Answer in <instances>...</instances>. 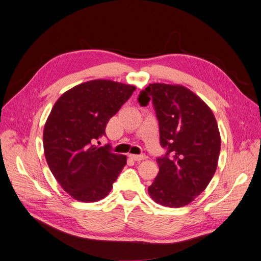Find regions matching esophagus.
I'll use <instances>...</instances> for the list:
<instances>
[{"instance_id": "esophagus-1", "label": "esophagus", "mask_w": 261, "mask_h": 261, "mask_svg": "<svg viewBox=\"0 0 261 261\" xmlns=\"http://www.w3.org/2000/svg\"><path fill=\"white\" fill-rule=\"evenodd\" d=\"M129 158L135 161H141V160H146L148 156L146 154H129Z\"/></svg>"}]
</instances>
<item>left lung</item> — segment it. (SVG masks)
Listing matches in <instances>:
<instances>
[{"label": "left lung", "instance_id": "8db88e82", "mask_svg": "<svg viewBox=\"0 0 261 261\" xmlns=\"http://www.w3.org/2000/svg\"><path fill=\"white\" fill-rule=\"evenodd\" d=\"M150 99L167 153L156 159L159 173L148 193L162 206L184 207L206 189L216 173L221 149L216 117L196 93L181 85L150 84L138 101L146 106Z\"/></svg>", "mask_w": 261, "mask_h": 261}]
</instances>
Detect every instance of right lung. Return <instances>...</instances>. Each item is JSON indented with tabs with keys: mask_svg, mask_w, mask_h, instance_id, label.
<instances>
[{
	"mask_svg": "<svg viewBox=\"0 0 261 261\" xmlns=\"http://www.w3.org/2000/svg\"><path fill=\"white\" fill-rule=\"evenodd\" d=\"M135 86L107 80L83 83L55 102L43 129L46 163L66 193L83 202L109 195L126 155L111 146H96L114 116L135 90Z\"/></svg>",
	"mask_w": 261,
	"mask_h": 261,
	"instance_id": "obj_1",
	"label": "right lung"
}]
</instances>
